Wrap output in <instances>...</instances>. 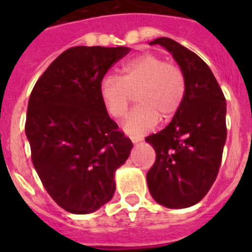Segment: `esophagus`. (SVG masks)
<instances>
[{"label":"esophagus","mask_w":252,"mask_h":252,"mask_svg":"<svg viewBox=\"0 0 252 252\" xmlns=\"http://www.w3.org/2000/svg\"><path fill=\"white\" fill-rule=\"evenodd\" d=\"M129 138H130V140H132V142H133V144H137V142H140L142 140V138L140 137V136H136V134H130Z\"/></svg>","instance_id":"1"}]
</instances>
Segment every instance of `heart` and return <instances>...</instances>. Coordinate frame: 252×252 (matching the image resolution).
Segmentation results:
<instances>
[{"mask_svg": "<svg viewBox=\"0 0 252 252\" xmlns=\"http://www.w3.org/2000/svg\"><path fill=\"white\" fill-rule=\"evenodd\" d=\"M186 76L180 66L154 53H142L120 66V77L107 74L99 85L103 106L111 118L126 115L132 94L138 106L124 122L128 133L152 129L158 120L175 116L186 96Z\"/></svg>", "mask_w": 252, "mask_h": 252, "instance_id": "1", "label": "heart"}]
</instances>
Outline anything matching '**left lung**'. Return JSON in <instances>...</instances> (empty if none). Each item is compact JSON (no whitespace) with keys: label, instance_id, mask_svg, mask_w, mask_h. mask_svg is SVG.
<instances>
[{"label":"left lung","instance_id":"obj_1","mask_svg":"<svg viewBox=\"0 0 252 252\" xmlns=\"http://www.w3.org/2000/svg\"><path fill=\"white\" fill-rule=\"evenodd\" d=\"M150 44L172 53L184 72L187 89L171 123L145 138L156 150L146 180L158 204L182 209L199 203L217 178L226 141V99L196 53L170 37H158Z\"/></svg>","mask_w":252,"mask_h":252}]
</instances>
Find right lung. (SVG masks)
I'll return each instance as SVG.
<instances>
[{"label": "right lung", "instance_id": "obj_1", "mask_svg": "<svg viewBox=\"0 0 252 252\" xmlns=\"http://www.w3.org/2000/svg\"><path fill=\"white\" fill-rule=\"evenodd\" d=\"M129 51L72 47L52 61L30 95L25 130L33 167L49 196L74 215L93 213L112 199L115 171L133 146L99 94L103 77Z\"/></svg>", "mask_w": 252, "mask_h": 252}]
</instances>
